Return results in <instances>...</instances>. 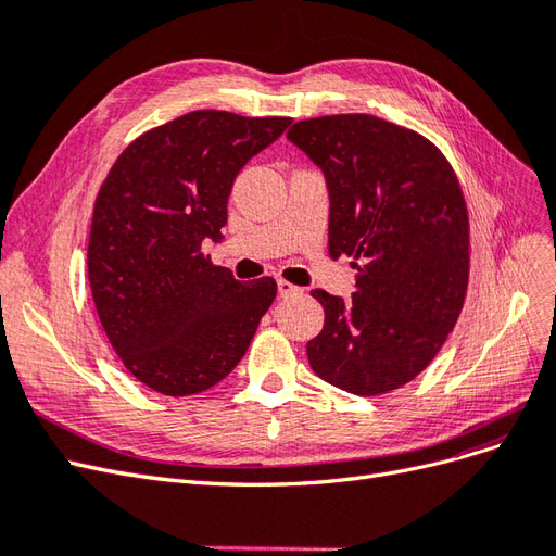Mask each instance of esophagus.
<instances>
[{
    "instance_id": "esophagus-1",
    "label": "esophagus",
    "mask_w": 556,
    "mask_h": 556,
    "mask_svg": "<svg viewBox=\"0 0 556 556\" xmlns=\"http://www.w3.org/2000/svg\"><path fill=\"white\" fill-rule=\"evenodd\" d=\"M299 292H301V288H296V285H292L290 280L278 278V294H280V296H294V294H299Z\"/></svg>"
}]
</instances>
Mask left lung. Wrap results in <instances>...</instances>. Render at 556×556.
<instances>
[{
    "instance_id": "obj_1",
    "label": "left lung",
    "mask_w": 556,
    "mask_h": 556,
    "mask_svg": "<svg viewBox=\"0 0 556 556\" xmlns=\"http://www.w3.org/2000/svg\"><path fill=\"white\" fill-rule=\"evenodd\" d=\"M288 139L325 172L329 257L357 268L352 301L325 290L306 352L325 382L357 396L399 390L439 355L468 288V208L427 137L366 113L299 121Z\"/></svg>"
}]
</instances>
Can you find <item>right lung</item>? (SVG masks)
I'll use <instances>...</instances> for the list:
<instances>
[{
	"label": "right lung",
	"mask_w": 556,
	"mask_h": 556,
	"mask_svg": "<svg viewBox=\"0 0 556 556\" xmlns=\"http://www.w3.org/2000/svg\"><path fill=\"white\" fill-rule=\"evenodd\" d=\"M292 121L190 111L148 129L94 199L88 278L106 339L127 371L166 396L227 378L276 299V280H233L204 255L220 241L243 164Z\"/></svg>",
	"instance_id": "obj_1"
}]
</instances>
